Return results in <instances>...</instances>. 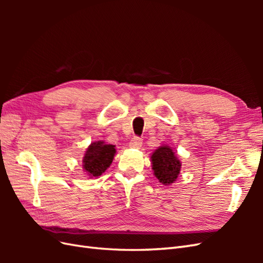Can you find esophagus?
Here are the masks:
<instances>
[{"label":"esophagus","instance_id":"34e87169","mask_svg":"<svg viewBox=\"0 0 263 263\" xmlns=\"http://www.w3.org/2000/svg\"><path fill=\"white\" fill-rule=\"evenodd\" d=\"M142 145V138L135 136L134 138H132V140L129 141V147L130 148H135V149H139Z\"/></svg>","mask_w":263,"mask_h":263}]
</instances>
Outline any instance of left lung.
I'll return each instance as SVG.
<instances>
[{
  "label": "left lung",
  "mask_w": 263,
  "mask_h": 263,
  "mask_svg": "<svg viewBox=\"0 0 263 263\" xmlns=\"http://www.w3.org/2000/svg\"><path fill=\"white\" fill-rule=\"evenodd\" d=\"M151 161L155 176L162 184L168 185L177 180L181 162L169 146L159 147L151 156Z\"/></svg>",
  "instance_id": "left-lung-1"
}]
</instances>
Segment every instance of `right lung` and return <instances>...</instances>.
<instances>
[{
  "mask_svg": "<svg viewBox=\"0 0 263 263\" xmlns=\"http://www.w3.org/2000/svg\"><path fill=\"white\" fill-rule=\"evenodd\" d=\"M116 153L115 146L103 141L92 142L83 157V168L91 177H99L108 168Z\"/></svg>",
  "mask_w": 263,
  "mask_h": 263,
  "instance_id": "1",
  "label": "right lung"
}]
</instances>
